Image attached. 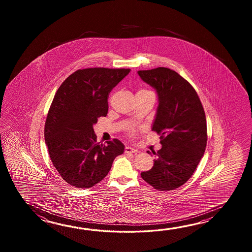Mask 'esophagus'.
Segmentation results:
<instances>
[{"mask_svg": "<svg viewBox=\"0 0 252 252\" xmlns=\"http://www.w3.org/2000/svg\"><path fill=\"white\" fill-rule=\"evenodd\" d=\"M137 152H138V150L131 148L129 146L125 148V153H137Z\"/></svg>", "mask_w": 252, "mask_h": 252, "instance_id": "1", "label": "esophagus"}]
</instances>
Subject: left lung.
<instances>
[{
	"mask_svg": "<svg viewBox=\"0 0 252 252\" xmlns=\"http://www.w3.org/2000/svg\"><path fill=\"white\" fill-rule=\"evenodd\" d=\"M138 74L158 94L152 130L160 135L162 145L153 152L157 155L153 167L140 176L159 191L174 190L192 177L204 156L207 143L204 108L193 86L176 71L158 67Z\"/></svg>",
	"mask_w": 252,
	"mask_h": 252,
	"instance_id": "obj_1",
	"label": "left lung"
}]
</instances>
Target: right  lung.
Wrapping results in <instances>:
<instances>
[{
	"label": "right lung",
	"instance_id": "right-lung-1",
	"mask_svg": "<svg viewBox=\"0 0 252 252\" xmlns=\"http://www.w3.org/2000/svg\"><path fill=\"white\" fill-rule=\"evenodd\" d=\"M125 68L79 69L59 86L49 108L44 136L59 175L77 188H89L107 176L124 145L114 139L96 142L94 125L108 113V97L129 73Z\"/></svg>",
	"mask_w": 252,
	"mask_h": 252
}]
</instances>
